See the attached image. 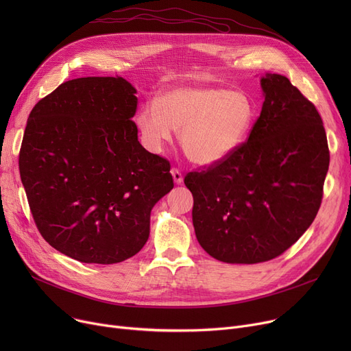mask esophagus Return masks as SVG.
Here are the masks:
<instances>
[{"mask_svg":"<svg viewBox=\"0 0 351 351\" xmlns=\"http://www.w3.org/2000/svg\"><path fill=\"white\" fill-rule=\"evenodd\" d=\"M171 173H172V176H173V182L175 183H182L183 182V176H182V173H180V171L179 169H176V168H173L172 171H171Z\"/></svg>","mask_w":351,"mask_h":351,"instance_id":"34e87169","label":"esophagus"}]
</instances>
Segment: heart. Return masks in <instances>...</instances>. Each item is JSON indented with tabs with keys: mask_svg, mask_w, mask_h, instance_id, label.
Returning a JSON list of instances; mask_svg holds the SVG:
<instances>
[{
	"mask_svg": "<svg viewBox=\"0 0 351 351\" xmlns=\"http://www.w3.org/2000/svg\"><path fill=\"white\" fill-rule=\"evenodd\" d=\"M254 105L242 90L222 86H179L145 102L135 117L147 151L162 154L180 129L189 159L210 166L229 158L245 141L254 121Z\"/></svg>",
	"mask_w": 351,
	"mask_h": 351,
	"instance_id": "heart-1",
	"label": "heart"
}]
</instances>
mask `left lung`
I'll return each instance as SVG.
<instances>
[{
	"label": "left lung",
	"mask_w": 351,
	"mask_h": 351,
	"mask_svg": "<svg viewBox=\"0 0 351 351\" xmlns=\"http://www.w3.org/2000/svg\"><path fill=\"white\" fill-rule=\"evenodd\" d=\"M261 85L265 102L247 141L185 176L197 242L225 263L267 262L296 243L319 212L328 171L316 106L279 73Z\"/></svg>",
	"instance_id": "left-lung-1"
}]
</instances>
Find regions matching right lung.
Here are the masks:
<instances>
[{
    "label": "right lung",
    "mask_w": 351,
    "mask_h": 351,
    "mask_svg": "<svg viewBox=\"0 0 351 351\" xmlns=\"http://www.w3.org/2000/svg\"><path fill=\"white\" fill-rule=\"evenodd\" d=\"M136 89L121 77L61 84L28 117L20 175L41 236L82 263L112 265L149 237L151 210L173 188L132 121Z\"/></svg>",
    "instance_id": "obj_1"
}]
</instances>
